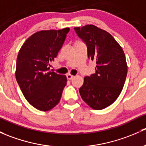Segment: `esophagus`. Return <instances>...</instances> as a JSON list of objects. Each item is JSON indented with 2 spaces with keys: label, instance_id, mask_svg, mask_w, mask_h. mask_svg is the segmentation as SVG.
Returning a JSON list of instances; mask_svg holds the SVG:
<instances>
[{
  "label": "esophagus",
  "instance_id": "34e87169",
  "mask_svg": "<svg viewBox=\"0 0 146 146\" xmlns=\"http://www.w3.org/2000/svg\"><path fill=\"white\" fill-rule=\"evenodd\" d=\"M66 77L68 80H72L73 78H74V76L71 74H68V75H66Z\"/></svg>",
  "mask_w": 146,
  "mask_h": 146
}]
</instances>
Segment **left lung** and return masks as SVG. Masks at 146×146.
<instances>
[{"label": "left lung", "instance_id": "1", "mask_svg": "<svg viewBox=\"0 0 146 146\" xmlns=\"http://www.w3.org/2000/svg\"><path fill=\"white\" fill-rule=\"evenodd\" d=\"M74 29L87 45L88 58L96 63V73L84 78L80 94L92 108L104 109L114 103L125 85L127 74L125 53L105 30L92 24Z\"/></svg>", "mask_w": 146, "mask_h": 146}]
</instances>
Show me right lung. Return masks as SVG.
Listing matches in <instances>:
<instances>
[{
    "label": "right lung",
    "mask_w": 146,
    "mask_h": 146,
    "mask_svg": "<svg viewBox=\"0 0 146 146\" xmlns=\"http://www.w3.org/2000/svg\"><path fill=\"white\" fill-rule=\"evenodd\" d=\"M68 28L40 31L24 42L18 53L17 81L28 102L41 111L51 110L60 101L66 85L64 75L50 70L64 44Z\"/></svg>",
    "instance_id": "add662e5"
}]
</instances>
